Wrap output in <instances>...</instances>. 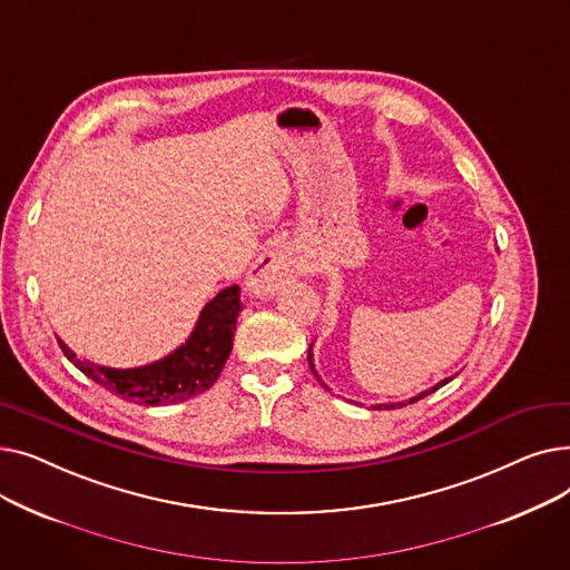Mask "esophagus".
Wrapping results in <instances>:
<instances>
[{
	"mask_svg": "<svg viewBox=\"0 0 570 570\" xmlns=\"http://www.w3.org/2000/svg\"><path fill=\"white\" fill-rule=\"evenodd\" d=\"M297 275V265L293 254L286 247L267 249L256 265L249 269L247 286L254 295H269L275 293L282 284Z\"/></svg>",
	"mask_w": 570,
	"mask_h": 570,
	"instance_id": "34e87169",
	"label": "esophagus"
}]
</instances>
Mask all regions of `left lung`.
<instances>
[{
    "mask_svg": "<svg viewBox=\"0 0 570 570\" xmlns=\"http://www.w3.org/2000/svg\"><path fill=\"white\" fill-rule=\"evenodd\" d=\"M307 361H309V367H312V372L316 374V370H314V357H312V346H309V353H307ZM316 376H318V374H316ZM448 381H453V376H451V379H443V381H439L434 387H430V391H425V393H421V395L411 397L409 402H397V404H374L372 409H374V411H381V409H397V406H406V404H413V402H417V400H423L425 395H430V393L439 391V387H441V385H445Z\"/></svg>",
    "mask_w": 570,
    "mask_h": 570,
    "instance_id": "8db88e82",
    "label": "left lung"
}]
</instances>
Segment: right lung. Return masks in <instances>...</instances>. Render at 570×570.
<instances>
[{"label": "right lung", "mask_w": 570, "mask_h": 570, "mask_svg": "<svg viewBox=\"0 0 570 570\" xmlns=\"http://www.w3.org/2000/svg\"><path fill=\"white\" fill-rule=\"evenodd\" d=\"M239 309H243L239 286L219 291L215 301L203 307L194 333L183 346L153 365L134 370H112L80 361L62 340L57 342L85 376L97 381L117 397L142 406H166L191 400L213 387L230 355Z\"/></svg>", "instance_id": "add662e5"}]
</instances>
